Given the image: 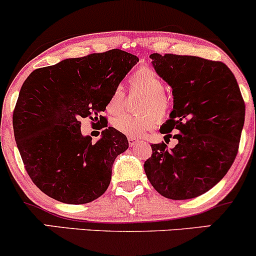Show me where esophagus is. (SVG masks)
Masks as SVG:
<instances>
[{"mask_svg": "<svg viewBox=\"0 0 256 256\" xmlns=\"http://www.w3.org/2000/svg\"><path fill=\"white\" fill-rule=\"evenodd\" d=\"M128 146H134L138 142L137 138H134V137H128Z\"/></svg>", "mask_w": 256, "mask_h": 256, "instance_id": "obj_1", "label": "esophagus"}]
</instances>
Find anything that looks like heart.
<instances>
[{
    "mask_svg": "<svg viewBox=\"0 0 256 256\" xmlns=\"http://www.w3.org/2000/svg\"><path fill=\"white\" fill-rule=\"evenodd\" d=\"M132 90L143 94V98L138 104V110L142 114H119L112 119V126L116 131L130 137H137L152 130L158 122L165 119L171 112V101L165 95V83L160 76L150 67L143 66L136 70L128 78ZM124 107V94L116 89L108 100L107 110L110 113H119Z\"/></svg>",
    "mask_w": 256,
    "mask_h": 256,
    "instance_id": "obj_1",
    "label": "heart"
}]
</instances>
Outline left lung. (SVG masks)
<instances>
[{
    "instance_id": "1",
    "label": "left lung",
    "mask_w": 256,
    "mask_h": 256,
    "mask_svg": "<svg viewBox=\"0 0 256 256\" xmlns=\"http://www.w3.org/2000/svg\"><path fill=\"white\" fill-rule=\"evenodd\" d=\"M150 58L173 94V110L160 132L172 137L174 131L178 143L172 149L164 142L152 144L146 174L167 198H198L224 178L236 158L244 100L224 62L176 54H152Z\"/></svg>"
}]
</instances>
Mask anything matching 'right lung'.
<instances>
[{
	"mask_svg": "<svg viewBox=\"0 0 256 256\" xmlns=\"http://www.w3.org/2000/svg\"><path fill=\"white\" fill-rule=\"evenodd\" d=\"M137 62L136 55L112 49L66 58L26 78L13 112L14 136L26 172L49 198L83 204L107 190L112 166L128 148V138L108 128L91 143L82 134L80 120L104 122L101 128H107L102 112Z\"/></svg>",
	"mask_w": 256,
	"mask_h": 256,
	"instance_id": "right-lung-1",
	"label": "right lung"
}]
</instances>
